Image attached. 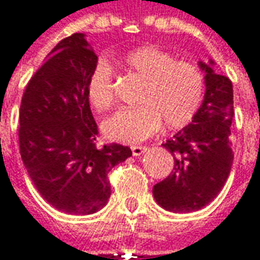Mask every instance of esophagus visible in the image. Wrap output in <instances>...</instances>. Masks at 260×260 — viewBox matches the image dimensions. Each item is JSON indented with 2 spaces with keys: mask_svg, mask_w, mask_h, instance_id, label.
I'll return each instance as SVG.
<instances>
[{
  "mask_svg": "<svg viewBox=\"0 0 260 260\" xmlns=\"http://www.w3.org/2000/svg\"><path fill=\"white\" fill-rule=\"evenodd\" d=\"M146 150H147V147H146V146H133V147H132L133 155H136V157H140L141 154L144 153Z\"/></svg>",
  "mask_w": 260,
  "mask_h": 260,
  "instance_id": "esophagus-1",
  "label": "esophagus"
}]
</instances>
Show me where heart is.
<instances>
[{
    "instance_id": "obj_1",
    "label": "heart",
    "mask_w": 260,
    "mask_h": 260,
    "mask_svg": "<svg viewBox=\"0 0 260 260\" xmlns=\"http://www.w3.org/2000/svg\"><path fill=\"white\" fill-rule=\"evenodd\" d=\"M120 66L143 80L136 105L121 109L103 121L102 130L109 140L136 144L153 136L162 124L166 130L188 126L200 112L205 96V76L194 63L178 60L157 46H140L124 53ZM89 103L98 112L114 105L113 72L99 59L86 80Z\"/></svg>"
}]
</instances>
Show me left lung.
I'll return each instance as SVG.
<instances>
[{
    "label": "left lung",
    "instance_id": "left-lung-1",
    "mask_svg": "<svg viewBox=\"0 0 260 260\" xmlns=\"http://www.w3.org/2000/svg\"><path fill=\"white\" fill-rule=\"evenodd\" d=\"M198 65L205 72L202 106L188 126L162 144L174 155V168L153 187L157 204L170 212H192L208 205L228 180L234 161L232 82L214 71V60Z\"/></svg>",
    "mask_w": 260,
    "mask_h": 260
}]
</instances>
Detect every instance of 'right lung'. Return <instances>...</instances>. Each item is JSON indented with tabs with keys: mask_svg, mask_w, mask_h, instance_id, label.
I'll use <instances>...</instances> for the list:
<instances>
[{
	"mask_svg": "<svg viewBox=\"0 0 260 260\" xmlns=\"http://www.w3.org/2000/svg\"><path fill=\"white\" fill-rule=\"evenodd\" d=\"M98 56L83 34L59 42L25 87L19 109V151L38 192L72 215L102 209L112 189L107 174L132 150L96 146L99 134L86 94Z\"/></svg>",
	"mask_w": 260,
	"mask_h": 260,
	"instance_id": "right-lung-1",
	"label": "right lung"
}]
</instances>
